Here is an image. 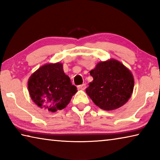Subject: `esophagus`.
I'll use <instances>...</instances> for the list:
<instances>
[{
	"mask_svg": "<svg viewBox=\"0 0 160 160\" xmlns=\"http://www.w3.org/2000/svg\"><path fill=\"white\" fill-rule=\"evenodd\" d=\"M78 90H85V88H86V84H82V85H79L78 87Z\"/></svg>",
	"mask_w": 160,
	"mask_h": 160,
	"instance_id": "34e87169",
	"label": "esophagus"
}]
</instances>
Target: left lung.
Wrapping results in <instances>:
<instances>
[{"label": "left lung", "instance_id": "left-lung-1", "mask_svg": "<svg viewBox=\"0 0 160 160\" xmlns=\"http://www.w3.org/2000/svg\"><path fill=\"white\" fill-rule=\"evenodd\" d=\"M93 81L86 93L100 109H118L128 101L133 91L134 78L129 69L115 59L99 62L90 71Z\"/></svg>", "mask_w": 160, "mask_h": 160}]
</instances>
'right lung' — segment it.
<instances>
[{
    "label": "right lung",
    "instance_id": "add662e5",
    "mask_svg": "<svg viewBox=\"0 0 160 160\" xmlns=\"http://www.w3.org/2000/svg\"><path fill=\"white\" fill-rule=\"evenodd\" d=\"M29 95L35 104L51 112L66 108L77 92L70 78L64 73L63 64L48 63L37 70L28 80Z\"/></svg>",
    "mask_w": 160,
    "mask_h": 160
}]
</instances>
